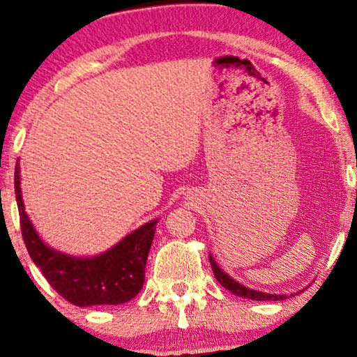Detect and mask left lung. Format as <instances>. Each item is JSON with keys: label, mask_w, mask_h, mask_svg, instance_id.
<instances>
[{"label": "left lung", "mask_w": 357, "mask_h": 357, "mask_svg": "<svg viewBox=\"0 0 357 357\" xmlns=\"http://www.w3.org/2000/svg\"><path fill=\"white\" fill-rule=\"evenodd\" d=\"M209 263H211V268H213V273H214V278L221 282L222 287H226L227 291H231L232 294H236L238 297H243V299H252V301H284L287 299V294H268V292H263V291H255V289H250V287L241 284V282H237L236 280H232L231 276L227 275V273H224L221 268L218 266V263L214 261V258L209 255ZM302 292V291H301ZM294 294H291V297Z\"/></svg>", "instance_id": "8db88e82"}]
</instances>
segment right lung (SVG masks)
I'll list each match as a JSON object with an SVG mask.
<instances>
[{
	"mask_svg": "<svg viewBox=\"0 0 357 357\" xmlns=\"http://www.w3.org/2000/svg\"><path fill=\"white\" fill-rule=\"evenodd\" d=\"M19 172L17 164L14 190L24 243L53 289L77 307L120 305L133 299L144 284V268L158 219L146 222L100 255H68L48 247L37 234L24 208Z\"/></svg>",
	"mask_w": 357,
	"mask_h": 357,
	"instance_id": "add662e5",
	"label": "right lung"
}]
</instances>
